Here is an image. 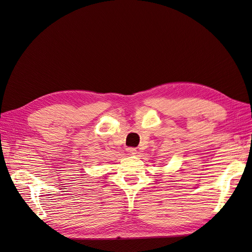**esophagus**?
<instances>
[{"label":"esophagus","instance_id":"obj_1","mask_svg":"<svg viewBox=\"0 0 252 252\" xmlns=\"http://www.w3.org/2000/svg\"><path fill=\"white\" fill-rule=\"evenodd\" d=\"M126 152L129 154V155H135L137 150L134 148H126Z\"/></svg>","mask_w":252,"mask_h":252}]
</instances>
